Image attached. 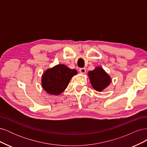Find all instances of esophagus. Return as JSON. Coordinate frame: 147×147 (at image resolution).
I'll return each mask as SVG.
<instances>
[{"label":"esophagus","instance_id":"34e87169","mask_svg":"<svg viewBox=\"0 0 147 147\" xmlns=\"http://www.w3.org/2000/svg\"><path fill=\"white\" fill-rule=\"evenodd\" d=\"M79 71H80V73L82 74H84L86 73V69H84V68H81V69H80Z\"/></svg>","mask_w":147,"mask_h":147}]
</instances>
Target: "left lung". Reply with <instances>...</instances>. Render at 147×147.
I'll return each instance as SVG.
<instances>
[{"mask_svg":"<svg viewBox=\"0 0 147 147\" xmlns=\"http://www.w3.org/2000/svg\"><path fill=\"white\" fill-rule=\"evenodd\" d=\"M88 74L92 87L98 92L104 90L112 82L110 75L101 67H96Z\"/></svg>","mask_w":147,"mask_h":147,"instance_id":"1","label":"left lung"}]
</instances>
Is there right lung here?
Instances as JSON below:
<instances>
[{
	"label": "right lung",
	"mask_w": 147,
	"mask_h": 147,
	"mask_svg": "<svg viewBox=\"0 0 147 147\" xmlns=\"http://www.w3.org/2000/svg\"><path fill=\"white\" fill-rule=\"evenodd\" d=\"M75 69H70L64 64H57L45 71L42 77V86L51 95L61 94L67 87L71 78L77 74Z\"/></svg>",
	"instance_id": "right-lung-1"
}]
</instances>
